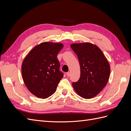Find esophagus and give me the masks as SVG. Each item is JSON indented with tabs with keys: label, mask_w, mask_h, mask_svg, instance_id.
Here are the masks:
<instances>
[{
	"label": "esophagus",
	"mask_w": 131,
	"mask_h": 131,
	"mask_svg": "<svg viewBox=\"0 0 131 131\" xmlns=\"http://www.w3.org/2000/svg\"><path fill=\"white\" fill-rule=\"evenodd\" d=\"M67 77H70V72H67Z\"/></svg>",
	"instance_id": "esophagus-1"
}]
</instances>
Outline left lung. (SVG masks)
Here are the masks:
<instances>
[{
    "instance_id": "8db88e82",
    "label": "left lung",
    "mask_w": 131,
    "mask_h": 131,
    "mask_svg": "<svg viewBox=\"0 0 131 131\" xmlns=\"http://www.w3.org/2000/svg\"><path fill=\"white\" fill-rule=\"evenodd\" d=\"M70 47L77 54L80 66V77L78 81L73 82V88L81 97L92 98L108 82L109 63L99 47L92 43H73Z\"/></svg>"
}]
</instances>
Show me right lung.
<instances>
[{"label":"right lung","mask_w":131,"mask_h":131,"mask_svg":"<svg viewBox=\"0 0 131 131\" xmlns=\"http://www.w3.org/2000/svg\"><path fill=\"white\" fill-rule=\"evenodd\" d=\"M61 43L45 42L35 46L23 62V80L30 92L39 98L53 94L63 77L57 58Z\"/></svg>","instance_id":"add662e5"}]
</instances>
